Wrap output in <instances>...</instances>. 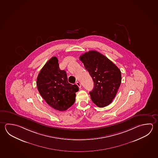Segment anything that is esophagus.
<instances>
[{"label": "esophagus", "mask_w": 158, "mask_h": 158, "mask_svg": "<svg viewBox=\"0 0 158 158\" xmlns=\"http://www.w3.org/2000/svg\"><path fill=\"white\" fill-rule=\"evenodd\" d=\"M76 85L78 86V87H79V88H81V83H80L79 82H76Z\"/></svg>", "instance_id": "esophagus-1"}]
</instances>
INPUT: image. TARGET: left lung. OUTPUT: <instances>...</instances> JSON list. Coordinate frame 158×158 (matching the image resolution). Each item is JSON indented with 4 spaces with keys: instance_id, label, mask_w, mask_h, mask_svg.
I'll use <instances>...</instances> for the list:
<instances>
[{
    "instance_id": "left-lung-1",
    "label": "left lung",
    "mask_w": 158,
    "mask_h": 158,
    "mask_svg": "<svg viewBox=\"0 0 158 158\" xmlns=\"http://www.w3.org/2000/svg\"><path fill=\"white\" fill-rule=\"evenodd\" d=\"M80 60L94 82V89L89 92L93 102L99 107L109 105L120 86V70L109 59L96 51L82 54Z\"/></svg>"
}]
</instances>
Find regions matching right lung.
I'll return each mask as SVG.
<instances>
[{"label": "right lung", "instance_id": "add662e5", "mask_svg": "<svg viewBox=\"0 0 158 158\" xmlns=\"http://www.w3.org/2000/svg\"><path fill=\"white\" fill-rule=\"evenodd\" d=\"M38 90L46 102L62 111L68 109L76 99V85L69 83L66 72L60 70L57 58L53 57L44 64L37 78Z\"/></svg>", "mask_w": 158, "mask_h": 158}]
</instances>
